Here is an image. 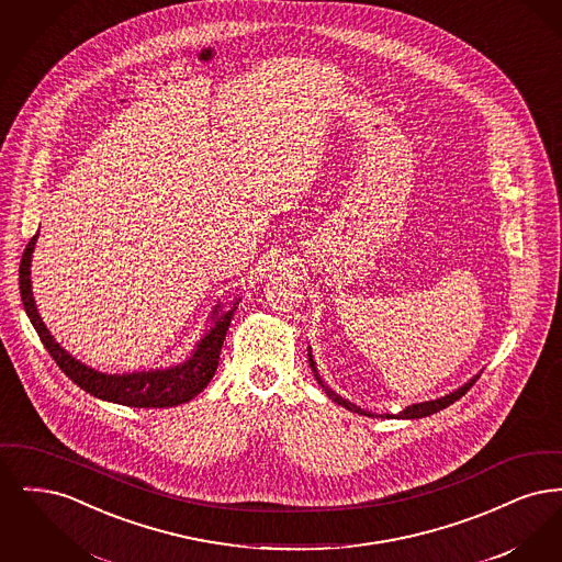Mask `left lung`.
I'll return each mask as SVG.
<instances>
[{
    "label": "left lung",
    "instance_id": "1",
    "mask_svg": "<svg viewBox=\"0 0 562 562\" xmlns=\"http://www.w3.org/2000/svg\"><path fill=\"white\" fill-rule=\"evenodd\" d=\"M307 356H310V367H312V371H314V376H316V381L321 383L322 390L326 392V396L330 398L333 402H337V404H341L344 408H348L351 413H358V415H367V417H383V419H422V417H428V415H434V413H438V411H442V408H447L449 404H453L454 401H459L474 383H476V379L481 376V373L474 374L470 381H465L461 387H457L453 392H449V394H445V396H440V398H434V401L426 402H415V404H408L406 408H402L398 415H392V413H383V415H374L371 411H364V408H360L358 404H353V402L346 401L344 396H339L337 392H333L330 387H328V383H324V379H322L321 373H318V369H316V362H314V356H312V348H307Z\"/></svg>",
    "mask_w": 562,
    "mask_h": 562
}]
</instances>
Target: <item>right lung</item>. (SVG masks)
Instances as JSON below:
<instances>
[{
    "instance_id": "add662e5",
    "label": "right lung",
    "mask_w": 562,
    "mask_h": 562,
    "mask_svg": "<svg viewBox=\"0 0 562 562\" xmlns=\"http://www.w3.org/2000/svg\"><path fill=\"white\" fill-rule=\"evenodd\" d=\"M40 232L31 238L21 259V299L25 305L29 321L37 330L44 348L50 351L60 371L67 374L74 383H78L83 392L99 401L124 404L134 408H164V406H179L195 398L213 379L218 367V353L223 348L229 322L234 312L238 310L240 296L232 301V307L225 310L218 301L211 312L209 328L204 330L202 339L195 344L188 360L166 367V369H149V371H133V373H101L88 364H83L76 356H71L53 337L42 321L33 291H31V259L35 250Z\"/></svg>"
}]
</instances>
